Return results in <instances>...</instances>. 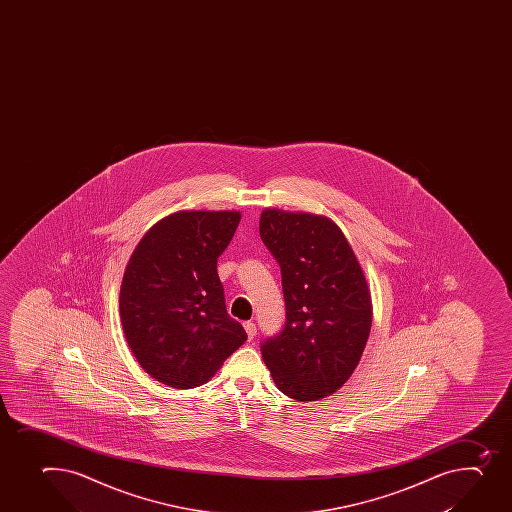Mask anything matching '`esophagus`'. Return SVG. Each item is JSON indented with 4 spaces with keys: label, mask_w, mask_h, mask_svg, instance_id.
<instances>
[{
    "label": "esophagus",
    "mask_w": 512,
    "mask_h": 512,
    "mask_svg": "<svg viewBox=\"0 0 512 512\" xmlns=\"http://www.w3.org/2000/svg\"><path fill=\"white\" fill-rule=\"evenodd\" d=\"M243 327H245V332H247L248 340H252L255 335H257V327H255V324L253 322H245L243 324Z\"/></svg>",
    "instance_id": "esophagus-1"
}]
</instances>
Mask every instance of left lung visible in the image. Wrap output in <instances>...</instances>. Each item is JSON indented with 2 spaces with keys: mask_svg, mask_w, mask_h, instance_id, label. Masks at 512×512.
Segmentation results:
<instances>
[{
  "mask_svg": "<svg viewBox=\"0 0 512 512\" xmlns=\"http://www.w3.org/2000/svg\"><path fill=\"white\" fill-rule=\"evenodd\" d=\"M260 237L279 262L285 325L262 342L280 392L295 400L334 394L359 364L372 299L359 260L330 218L265 208Z\"/></svg>",
  "mask_w": 512,
  "mask_h": 512,
  "instance_id": "obj_1",
  "label": "left lung"
}]
</instances>
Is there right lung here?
Listing matches in <instances>:
<instances>
[{
    "label": "right lung",
    "mask_w": 512,
    "mask_h": 512,
    "mask_svg": "<svg viewBox=\"0 0 512 512\" xmlns=\"http://www.w3.org/2000/svg\"><path fill=\"white\" fill-rule=\"evenodd\" d=\"M238 212H177L155 223L130 257L120 317L138 364L173 389L205 384L247 340L227 314L217 260Z\"/></svg>",
    "instance_id": "1"
}]
</instances>
